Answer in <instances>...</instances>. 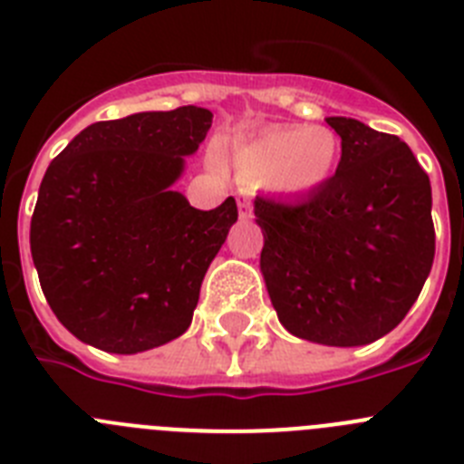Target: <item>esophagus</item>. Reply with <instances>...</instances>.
<instances>
[{"label":"esophagus","mask_w":464,"mask_h":464,"mask_svg":"<svg viewBox=\"0 0 464 464\" xmlns=\"http://www.w3.org/2000/svg\"><path fill=\"white\" fill-rule=\"evenodd\" d=\"M253 216V207L248 199H239V218L248 220Z\"/></svg>","instance_id":"obj_1"}]
</instances>
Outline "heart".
<instances>
[{
    "instance_id": "obj_1",
    "label": "heart",
    "mask_w": 464,
    "mask_h": 464,
    "mask_svg": "<svg viewBox=\"0 0 464 464\" xmlns=\"http://www.w3.org/2000/svg\"><path fill=\"white\" fill-rule=\"evenodd\" d=\"M342 143L325 125H276L232 149L239 181L267 186L288 197L314 195L330 181L339 165Z\"/></svg>"
}]
</instances>
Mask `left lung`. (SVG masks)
I'll use <instances>...</instances> for the list:
<instances>
[{"mask_svg": "<svg viewBox=\"0 0 464 464\" xmlns=\"http://www.w3.org/2000/svg\"><path fill=\"white\" fill-rule=\"evenodd\" d=\"M342 160L295 202L256 197L260 272L278 321L323 346H364L409 314L434 260L432 188L411 149L332 116Z\"/></svg>", "mask_w": 464, "mask_h": 464, "instance_id": "obj_1", "label": "left lung"}]
</instances>
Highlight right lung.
Returning <instances> with one entry per match:
<instances>
[{
    "mask_svg": "<svg viewBox=\"0 0 464 464\" xmlns=\"http://www.w3.org/2000/svg\"><path fill=\"white\" fill-rule=\"evenodd\" d=\"M211 121L208 109L179 106L94 122L46 169L32 260L57 321L88 346L134 355L190 327L239 216L235 197L199 211L174 190Z\"/></svg>",
    "mask_w": 464,
    "mask_h": 464,
    "instance_id": "right-lung-1",
    "label": "right lung"
}]
</instances>
